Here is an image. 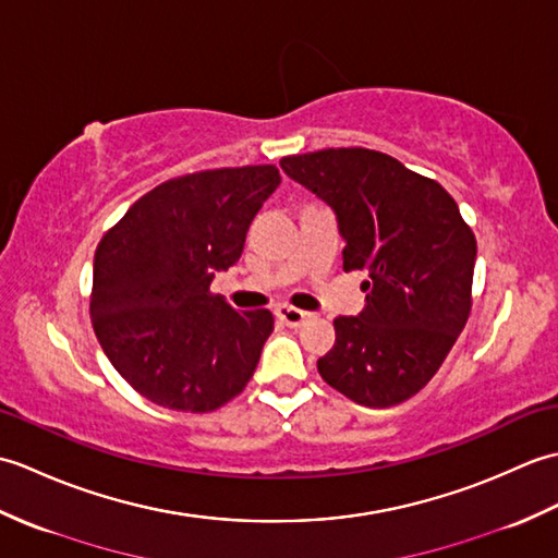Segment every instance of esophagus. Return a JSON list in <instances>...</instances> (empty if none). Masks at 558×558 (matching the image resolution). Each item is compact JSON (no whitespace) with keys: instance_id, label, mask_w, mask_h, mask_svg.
<instances>
[{"instance_id":"obj_1","label":"esophagus","mask_w":558,"mask_h":558,"mask_svg":"<svg viewBox=\"0 0 558 558\" xmlns=\"http://www.w3.org/2000/svg\"><path fill=\"white\" fill-rule=\"evenodd\" d=\"M276 316L286 326L298 328V326H302L306 322V318H310V312H302V310H298V306H290V304H278L276 306Z\"/></svg>"}]
</instances>
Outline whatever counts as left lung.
<instances>
[{"mask_svg":"<svg viewBox=\"0 0 558 558\" xmlns=\"http://www.w3.org/2000/svg\"><path fill=\"white\" fill-rule=\"evenodd\" d=\"M280 168L336 210L342 268L366 270V306L338 316L336 345L316 362L364 408L405 402L432 381L472 310L477 240L429 177L372 148L288 156Z\"/></svg>","mask_w":558,"mask_h":558,"instance_id":"8db88e82","label":"left lung"}]
</instances>
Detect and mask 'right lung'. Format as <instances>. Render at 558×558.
<instances>
[{
  "mask_svg": "<svg viewBox=\"0 0 558 558\" xmlns=\"http://www.w3.org/2000/svg\"><path fill=\"white\" fill-rule=\"evenodd\" d=\"M278 184L276 165L189 172L150 189L102 234L93 330L146 400L213 412L254 376L272 314L234 312L210 282L242 256L248 225Z\"/></svg>",
  "mask_w": 558,
  "mask_h": 558,
  "instance_id": "right-lung-1",
  "label": "right lung"
}]
</instances>
